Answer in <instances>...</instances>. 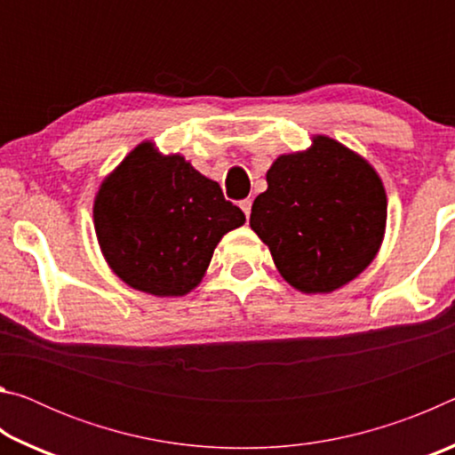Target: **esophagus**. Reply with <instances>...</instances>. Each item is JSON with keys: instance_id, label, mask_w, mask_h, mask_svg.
I'll list each match as a JSON object with an SVG mask.
<instances>
[{"instance_id": "esophagus-1", "label": "esophagus", "mask_w": 455, "mask_h": 455, "mask_svg": "<svg viewBox=\"0 0 455 455\" xmlns=\"http://www.w3.org/2000/svg\"><path fill=\"white\" fill-rule=\"evenodd\" d=\"M251 206H252V200H249V198L241 200V209H243V212H244V217H246V219L251 217Z\"/></svg>"}]
</instances>
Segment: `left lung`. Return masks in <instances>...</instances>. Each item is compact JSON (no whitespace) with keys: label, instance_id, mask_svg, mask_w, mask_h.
<instances>
[{"label":"left lung","instance_id":"left-lung-1","mask_svg":"<svg viewBox=\"0 0 455 455\" xmlns=\"http://www.w3.org/2000/svg\"><path fill=\"white\" fill-rule=\"evenodd\" d=\"M252 203L251 228L283 279L301 292H331L365 271L379 251L387 196L373 166L333 138L283 154Z\"/></svg>","mask_w":455,"mask_h":455}]
</instances>
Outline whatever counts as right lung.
I'll return each instance as SVG.
<instances>
[{
	"instance_id": "right-lung-1",
	"label": "right lung",
	"mask_w": 455,
	"mask_h": 455,
	"mask_svg": "<svg viewBox=\"0 0 455 455\" xmlns=\"http://www.w3.org/2000/svg\"><path fill=\"white\" fill-rule=\"evenodd\" d=\"M244 212L179 154L142 142L100 187L94 228L106 263L132 289L182 297L203 281L212 252Z\"/></svg>"
}]
</instances>
